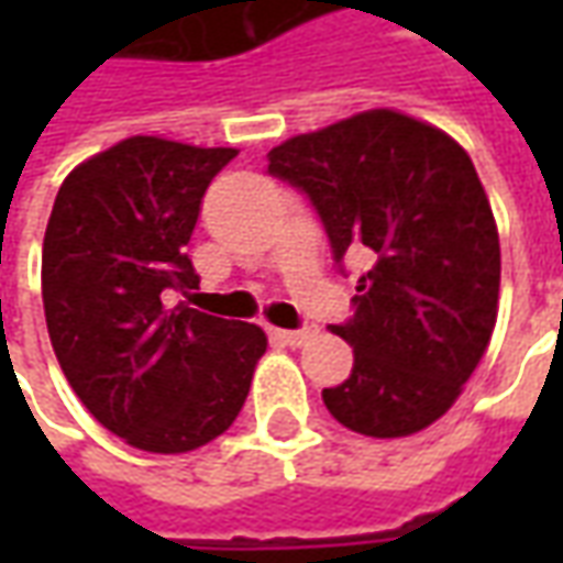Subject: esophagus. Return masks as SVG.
Here are the masks:
<instances>
[{
	"instance_id": "obj_1",
	"label": "esophagus",
	"mask_w": 563,
	"mask_h": 563,
	"mask_svg": "<svg viewBox=\"0 0 563 563\" xmlns=\"http://www.w3.org/2000/svg\"><path fill=\"white\" fill-rule=\"evenodd\" d=\"M274 334V341H280L283 346H301V343L313 334V329H274L271 331Z\"/></svg>"
}]
</instances>
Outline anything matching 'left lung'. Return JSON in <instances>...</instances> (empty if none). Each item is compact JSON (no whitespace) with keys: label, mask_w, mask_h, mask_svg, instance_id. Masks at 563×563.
<instances>
[{"label":"left lung","mask_w":563,"mask_h":563,"mask_svg":"<svg viewBox=\"0 0 563 563\" xmlns=\"http://www.w3.org/2000/svg\"><path fill=\"white\" fill-rule=\"evenodd\" d=\"M317 210L331 258L371 256L353 317L331 325L353 374L322 389L329 413L365 437H407L446 413L492 341L500 244L471 156L398 111H365L268 153Z\"/></svg>","instance_id":"1"}]
</instances>
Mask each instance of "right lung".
<instances>
[{"label":"right lung","instance_id":"obj_1","mask_svg":"<svg viewBox=\"0 0 563 563\" xmlns=\"http://www.w3.org/2000/svg\"><path fill=\"white\" fill-rule=\"evenodd\" d=\"M232 147L135 135L68 174L47 220L42 298L68 386L111 434L189 452L241 413L268 346L258 325L177 301L198 289L186 244Z\"/></svg>","mask_w":563,"mask_h":563}]
</instances>
